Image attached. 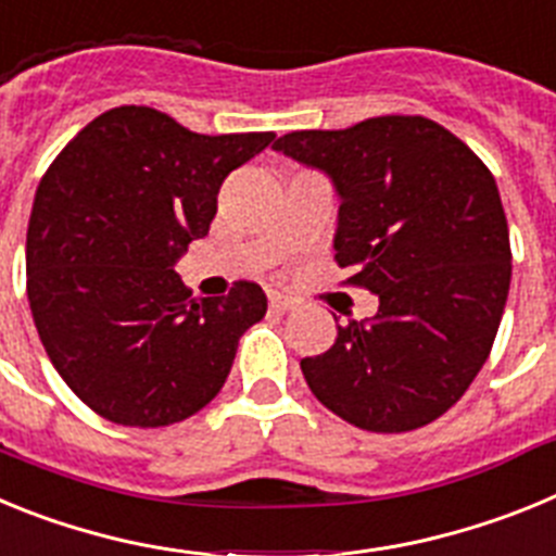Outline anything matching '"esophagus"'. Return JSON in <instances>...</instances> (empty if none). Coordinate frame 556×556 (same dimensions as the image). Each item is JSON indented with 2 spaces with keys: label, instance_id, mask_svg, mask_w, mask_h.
<instances>
[{
  "label": "esophagus",
  "instance_id": "1",
  "mask_svg": "<svg viewBox=\"0 0 556 556\" xmlns=\"http://www.w3.org/2000/svg\"><path fill=\"white\" fill-rule=\"evenodd\" d=\"M294 306H298V301H294V298H289V294H283V292L269 294V308H273V312L287 314V312H292Z\"/></svg>",
  "mask_w": 556,
  "mask_h": 556
}]
</instances>
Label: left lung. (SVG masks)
Returning <instances> with one entry per match:
<instances>
[{"label":"left lung","mask_w":556,"mask_h":556,"mask_svg":"<svg viewBox=\"0 0 556 556\" xmlns=\"http://www.w3.org/2000/svg\"><path fill=\"white\" fill-rule=\"evenodd\" d=\"M273 150L331 178L333 258L378 294L376 317L337 326L326 353L301 358L308 390L365 431L431 424L488 362L507 306L513 253L493 172L426 116L294 130Z\"/></svg>","instance_id":"1"}]
</instances>
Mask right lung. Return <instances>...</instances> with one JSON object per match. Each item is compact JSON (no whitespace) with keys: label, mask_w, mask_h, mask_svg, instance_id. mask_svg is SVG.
Instances as JSON below:
<instances>
[{"label":"right lung","mask_w":556,"mask_h":556,"mask_svg":"<svg viewBox=\"0 0 556 556\" xmlns=\"http://www.w3.org/2000/svg\"><path fill=\"white\" fill-rule=\"evenodd\" d=\"M275 132L203 136L147 105L88 122L36 191L27 301L68 390L119 426L180 424L223 390L258 283L189 298L175 273L217 214L223 180Z\"/></svg>","instance_id":"obj_1"}]
</instances>
